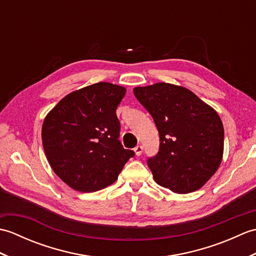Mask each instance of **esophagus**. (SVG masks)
Instances as JSON below:
<instances>
[{
	"instance_id": "esophagus-1",
	"label": "esophagus",
	"mask_w": 256,
	"mask_h": 256,
	"mask_svg": "<svg viewBox=\"0 0 256 256\" xmlns=\"http://www.w3.org/2000/svg\"><path fill=\"white\" fill-rule=\"evenodd\" d=\"M134 152H135V154H136V156H140V154H142V152H143V146L138 145L136 148H134Z\"/></svg>"
}]
</instances>
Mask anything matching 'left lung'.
Segmentation results:
<instances>
[{"label":"left lung","mask_w":256,"mask_h":256,"mask_svg":"<svg viewBox=\"0 0 256 256\" xmlns=\"http://www.w3.org/2000/svg\"><path fill=\"white\" fill-rule=\"evenodd\" d=\"M133 92L158 130V153L148 160L155 182L176 194L202 187L224 155V130L218 113L184 86L158 82Z\"/></svg>","instance_id":"left-lung-1"}]
</instances>
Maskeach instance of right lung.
Instances as JSON below:
<instances>
[{"instance_id": "right-lung-1", "label": "right lung", "mask_w": 256, "mask_h": 256, "mask_svg": "<svg viewBox=\"0 0 256 256\" xmlns=\"http://www.w3.org/2000/svg\"><path fill=\"white\" fill-rule=\"evenodd\" d=\"M126 89L98 82L74 91L47 114L42 146L56 175L69 187L92 192L118 179L135 155L120 142L116 108Z\"/></svg>"}]
</instances>
